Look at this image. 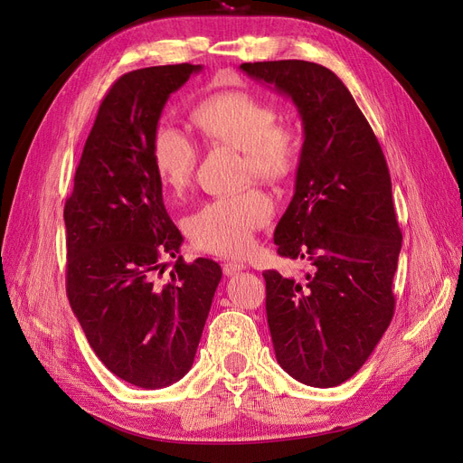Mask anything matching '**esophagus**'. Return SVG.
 Returning a JSON list of instances; mask_svg holds the SVG:
<instances>
[{
    "label": "esophagus",
    "mask_w": 463,
    "mask_h": 463,
    "mask_svg": "<svg viewBox=\"0 0 463 463\" xmlns=\"http://www.w3.org/2000/svg\"><path fill=\"white\" fill-rule=\"evenodd\" d=\"M241 270H246V264L244 262H225L223 264V274L225 276H234V274H238V272H241Z\"/></svg>",
    "instance_id": "1"
}]
</instances>
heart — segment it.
I'll return each instance as SVG.
<instances>
[{"instance_id": "1", "label": "heart", "mask_w": 463, "mask_h": 463, "mask_svg": "<svg viewBox=\"0 0 463 463\" xmlns=\"http://www.w3.org/2000/svg\"><path fill=\"white\" fill-rule=\"evenodd\" d=\"M201 135L213 144H229L246 156L250 176L279 182L293 175L300 159L298 135L276 126L278 112L250 91H223L204 99L191 114ZM152 165L170 194H182L197 166L193 140L170 124L152 135ZM272 201L259 189L215 199L187 219L193 246L222 257H241L253 248V234L272 217Z\"/></svg>"}]
</instances>
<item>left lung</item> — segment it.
<instances>
[{
    "instance_id": "obj_1",
    "label": "left lung",
    "mask_w": 463,
    "mask_h": 463,
    "mask_svg": "<svg viewBox=\"0 0 463 463\" xmlns=\"http://www.w3.org/2000/svg\"><path fill=\"white\" fill-rule=\"evenodd\" d=\"M293 101L304 144L295 194L274 232L278 253L306 259V279L266 270V317L279 366L330 388L370 358L394 315L402 231L377 137L334 72L302 60L241 63Z\"/></svg>"
}]
</instances>
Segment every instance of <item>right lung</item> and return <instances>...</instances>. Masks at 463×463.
<instances>
[{
	"label": "right lung",
	"mask_w": 463,
	"mask_h": 463,
	"mask_svg": "<svg viewBox=\"0 0 463 463\" xmlns=\"http://www.w3.org/2000/svg\"><path fill=\"white\" fill-rule=\"evenodd\" d=\"M203 65H159L119 77L103 99L65 203L67 297L88 344L119 379L156 391L193 366L222 266L163 257L182 232L166 213L150 146L170 93Z\"/></svg>",
	"instance_id": "right-lung-1"
}]
</instances>
